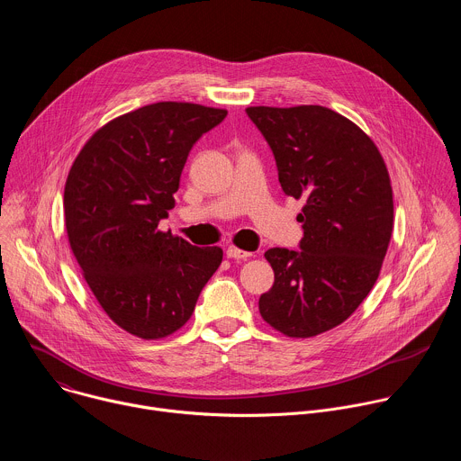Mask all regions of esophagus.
<instances>
[{
  "label": "esophagus",
  "instance_id": "obj_1",
  "mask_svg": "<svg viewBox=\"0 0 461 461\" xmlns=\"http://www.w3.org/2000/svg\"><path fill=\"white\" fill-rule=\"evenodd\" d=\"M226 255H228V258H237V260H246V258H249V257H251V253H249V251L239 249V248H235V246H228Z\"/></svg>",
  "mask_w": 461,
  "mask_h": 461
}]
</instances>
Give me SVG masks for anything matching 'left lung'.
<instances>
[{
  "label": "left lung",
  "instance_id": "left-lung-1",
  "mask_svg": "<svg viewBox=\"0 0 461 461\" xmlns=\"http://www.w3.org/2000/svg\"><path fill=\"white\" fill-rule=\"evenodd\" d=\"M274 151L283 191L306 201L301 249L272 248L274 286L258 312L288 338L347 321L379 277L393 228L384 160L354 122L322 105L248 107Z\"/></svg>",
  "mask_w": 461,
  "mask_h": 461
}]
</instances>
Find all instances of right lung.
Segmentation results:
<instances>
[{"mask_svg":"<svg viewBox=\"0 0 461 461\" xmlns=\"http://www.w3.org/2000/svg\"><path fill=\"white\" fill-rule=\"evenodd\" d=\"M226 109L158 102L125 113L86 142L63 191L65 230L93 295L125 332L162 339L182 328L222 262L160 231L193 144Z\"/></svg>","mask_w":461,"mask_h":461,"instance_id":"1","label":"right lung"}]
</instances>
